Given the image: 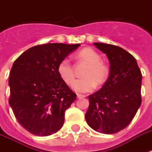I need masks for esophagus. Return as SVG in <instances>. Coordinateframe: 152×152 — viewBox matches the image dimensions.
I'll return each instance as SVG.
<instances>
[{
  "label": "esophagus",
  "mask_w": 152,
  "mask_h": 152,
  "mask_svg": "<svg viewBox=\"0 0 152 152\" xmlns=\"http://www.w3.org/2000/svg\"><path fill=\"white\" fill-rule=\"evenodd\" d=\"M85 97V95H80V94H77V99H83V98Z\"/></svg>",
  "instance_id": "34e87169"
}]
</instances>
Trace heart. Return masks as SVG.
<instances>
[{
    "mask_svg": "<svg viewBox=\"0 0 152 152\" xmlns=\"http://www.w3.org/2000/svg\"><path fill=\"white\" fill-rule=\"evenodd\" d=\"M79 61L86 63L88 68L83 71L84 77L77 80L74 83L73 88L76 92L86 93L93 91L99 85H102L108 80L110 68L106 63L102 61L101 55L91 48H84L77 53ZM57 72L62 80L68 85L73 83L76 74L73 66L69 59L64 58L60 61L57 66Z\"/></svg>",
    "mask_w": 152,
    "mask_h": 152,
    "instance_id": "obj_1",
    "label": "heart"
}]
</instances>
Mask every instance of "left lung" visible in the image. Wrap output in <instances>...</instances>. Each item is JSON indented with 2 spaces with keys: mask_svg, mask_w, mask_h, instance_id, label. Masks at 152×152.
<instances>
[{
  "mask_svg": "<svg viewBox=\"0 0 152 152\" xmlns=\"http://www.w3.org/2000/svg\"><path fill=\"white\" fill-rule=\"evenodd\" d=\"M94 45L106 54L110 72L102 88L88 96L86 121L96 132L117 133L129 125L140 106L141 71L135 57L124 49L99 42Z\"/></svg>",
  "mask_w": 152,
  "mask_h": 152,
  "instance_id": "left-lung-1",
  "label": "left lung"
}]
</instances>
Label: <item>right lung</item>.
<instances>
[{"instance_id":"1","label":"right lung","mask_w":152,"mask_h":152,"mask_svg":"<svg viewBox=\"0 0 152 152\" xmlns=\"http://www.w3.org/2000/svg\"><path fill=\"white\" fill-rule=\"evenodd\" d=\"M80 44L46 43L23 52L12 64L9 105L21 126L36 136H49L63 126L64 112L76 95L57 72L61 60Z\"/></svg>"}]
</instances>
